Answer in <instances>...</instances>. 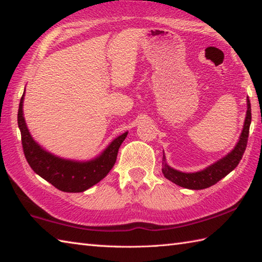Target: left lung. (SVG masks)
Masks as SVG:
<instances>
[{"label": "left lung", "instance_id": "left-lung-1", "mask_svg": "<svg viewBox=\"0 0 262 262\" xmlns=\"http://www.w3.org/2000/svg\"><path fill=\"white\" fill-rule=\"evenodd\" d=\"M247 116L246 119H244L243 129L236 145L225 157L216 161L213 164L208 165L207 168L197 172H182L176 170L166 163L163 151L162 173L166 179L180 187L191 189V190H200V189H205L215 185L216 182H219L221 179H223L224 177L229 174L230 172L234 170L237 164L240 163L248 144L249 129L250 124H251V104H250L249 97L247 98Z\"/></svg>", "mask_w": 262, "mask_h": 262}]
</instances>
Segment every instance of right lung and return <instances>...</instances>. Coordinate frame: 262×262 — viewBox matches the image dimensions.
Instances as JSON below:
<instances>
[{"label":"right lung","instance_id":"add662e5","mask_svg":"<svg viewBox=\"0 0 262 262\" xmlns=\"http://www.w3.org/2000/svg\"><path fill=\"white\" fill-rule=\"evenodd\" d=\"M25 93L26 89L19 104L18 126L25 157L31 169L42 179L64 192H83L101 181L115 165L117 153L128 132L116 137L98 157L89 161L59 158L46 151L31 136L24 116Z\"/></svg>","mask_w":262,"mask_h":262}]
</instances>
